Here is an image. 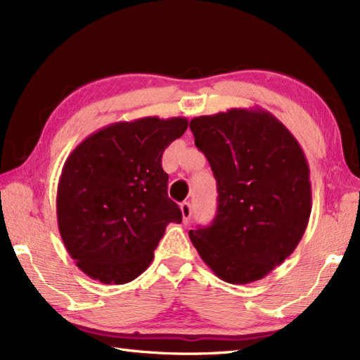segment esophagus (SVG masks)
Here are the masks:
<instances>
[{"label": "esophagus", "mask_w": 360, "mask_h": 360, "mask_svg": "<svg viewBox=\"0 0 360 360\" xmlns=\"http://www.w3.org/2000/svg\"><path fill=\"white\" fill-rule=\"evenodd\" d=\"M181 209V214H183V222L189 224L191 222V216H192V205L189 202H183L180 205Z\"/></svg>", "instance_id": "obj_1"}]
</instances>
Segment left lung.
<instances>
[{
    "label": "left lung",
    "instance_id": "obj_1",
    "mask_svg": "<svg viewBox=\"0 0 360 360\" xmlns=\"http://www.w3.org/2000/svg\"><path fill=\"white\" fill-rule=\"evenodd\" d=\"M191 130L217 181L216 217L191 230V242L217 278L250 284L285 261L307 230L308 160L290 130L258 106L195 117Z\"/></svg>",
    "mask_w": 360,
    "mask_h": 360
}]
</instances>
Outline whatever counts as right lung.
<instances>
[{
  "instance_id": "right-lung-1",
  "label": "right lung",
  "mask_w": 360,
  "mask_h": 360,
  "mask_svg": "<svg viewBox=\"0 0 360 360\" xmlns=\"http://www.w3.org/2000/svg\"><path fill=\"white\" fill-rule=\"evenodd\" d=\"M188 126L184 117L112 123L64 162L58 230L86 276L108 285L134 281L153 261L167 225L181 222L180 207L168 198L162 155Z\"/></svg>"
}]
</instances>
